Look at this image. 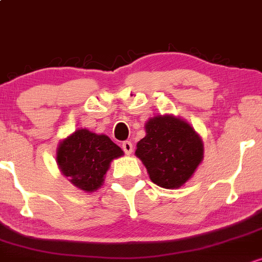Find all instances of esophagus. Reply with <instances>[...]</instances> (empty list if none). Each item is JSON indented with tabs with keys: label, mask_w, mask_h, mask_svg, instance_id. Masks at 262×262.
I'll return each mask as SVG.
<instances>
[{
	"label": "esophagus",
	"mask_w": 262,
	"mask_h": 262,
	"mask_svg": "<svg viewBox=\"0 0 262 262\" xmlns=\"http://www.w3.org/2000/svg\"><path fill=\"white\" fill-rule=\"evenodd\" d=\"M122 149L126 155H131L132 154V149H134V146L130 141H123L122 142Z\"/></svg>",
	"instance_id": "34e87169"
}]
</instances>
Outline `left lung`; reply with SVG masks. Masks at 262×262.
I'll use <instances>...</instances> for the list:
<instances>
[{
    "mask_svg": "<svg viewBox=\"0 0 262 262\" xmlns=\"http://www.w3.org/2000/svg\"><path fill=\"white\" fill-rule=\"evenodd\" d=\"M137 143V157L157 186L174 189L193 176L203 160V141L194 128L173 115H157L145 125Z\"/></svg>",
    "mask_w": 262,
    "mask_h": 262,
    "instance_id": "1",
    "label": "left lung"
}]
</instances>
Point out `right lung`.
Instances as JSON below:
<instances>
[{
	"label": "right lung",
	"mask_w": 262,
	"mask_h": 262,
	"mask_svg": "<svg viewBox=\"0 0 262 262\" xmlns=\"http://www.w3.org/2000/svg\"><path fill=\"white\" fill-rule=\"evenodd\" d=\"M122 155V149L106 135H96L80 128L59 143L57 163L61 173L75 187L85 192H94L104 183L111 161Z\"/></svg>",
	"instance_id": "right-lung-1"
}]
</instances>
